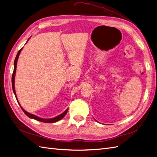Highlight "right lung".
<instances>
[{"label":"right lung","instance_id":"obj_1","mask_svg":"<svg viewBox=\"0 0 157 157\" xmlns=\"http://www.w3.org/2000/svg\"><path fill=\"white\" fill-rule=\"evenodd\" d=\"M28 40H27V41H28ZM21 50H22V48H21L20 50L18 51L17 54V55H16V58H15V61H14V68H13V71L12 77V89H13V92L14 94H15V96H16V98L17 101V97H16V91H15V87H14V80H15V75H16V71L17 61V59H18L19 55H20ZM18 103H19V102H18ZM20 107L21 108L22 111H23V112H24V113L25 114V115H26L27 117H29L31 118H33V119L36 120V121H40V122H46V123H54V122H58V121L61 120V118H63L65 116V115H66V114H67V111H68V109H67V110H66L65 111H64L62 114H61V115H58V117H54V118H48V119H46V118H40V117H37V116H36V115H33V114L29 113L28 112H27L26 111H25L24 109H23L21 107V106L20 105Z\"/></svg>","mask_w":157,"mask_h":157}]
</instances>
